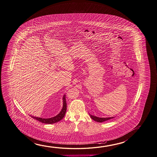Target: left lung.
I'll use <instances>...</instances> for the list:
<instances>
[{
  "mask_svg": "<svg viewBox=\"0 0 157 157\" xmlns=\"http://www.w3.org/2000/svg\"><path fill=\"white\" fill-rule=\"evenodd\" d=\"M90 115V116L91 117L92 119L93 120H94L95 121H96V122H104V121H107V120H111V119H112L113 118H114L113 117H106V118H101V117H97L96 116H92L91 114H89Z\"/></svg>",
  "mask_w": 157,
  "mask_h": 157,
  "instance_id": "1",
  "label": "left lung"
}]
</instances>
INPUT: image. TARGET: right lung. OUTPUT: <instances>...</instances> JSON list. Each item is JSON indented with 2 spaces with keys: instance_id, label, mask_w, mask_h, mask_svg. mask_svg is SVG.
I'll return each mask as SVG.
<instances>
[{
  "instance_id": "1",
  "label": "right lung",
  "mask_w": 157,
  "mask_h": 157,
  "mask_svg": "<svg viewBox=\"0 0 157 157\" xmlns=\"http://www.w3.org/2000/svg\"><path fill=\"white\" fill-rule=\"evenodd\" d=\"M63 109H61V111H60V113L56 115V116L52 117V118H40V117H34V116H31V117L33 118H34L35 120L39 121L40 122L45 123V124H53L55 123L58 122L59 121H60L62 120L65 116L66 111V109H67L65 94L63 95Z\"/></svg>"
}]
</instances>
